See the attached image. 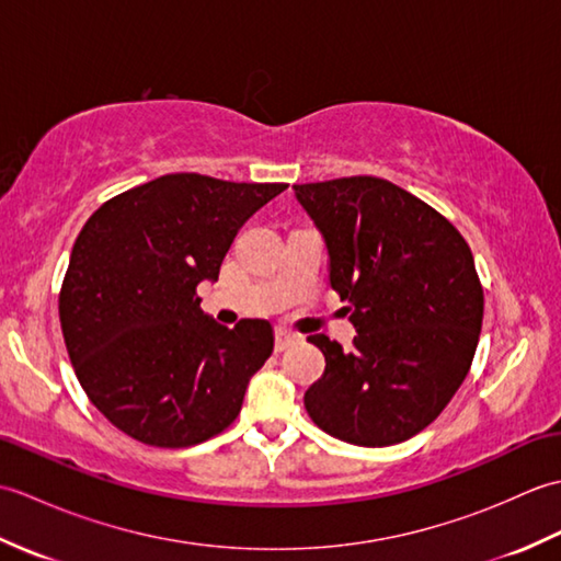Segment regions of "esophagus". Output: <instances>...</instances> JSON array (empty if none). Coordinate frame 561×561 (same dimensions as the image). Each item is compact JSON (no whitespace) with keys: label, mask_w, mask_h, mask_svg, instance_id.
Returning <instances> with one entry per match:
<instances>
[{"label":"esophagus","mask_w":561,"mask_h":561,"mask_svg":"<svg viewBox=\"0 0 561 561\" xmlns=\"http://www.w3.org/2000/svg\"><path fill=\"white\" fill-rule=\"evenodd\" d=\"M296 342H301L299 335H294V332L289 330H277L274 332V352H287L289 347H294Z\"/></svg>","instance_id":"obj_1"}]
</instances>
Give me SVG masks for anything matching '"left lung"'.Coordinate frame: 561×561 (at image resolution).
<instances>
[{
	"label": "left lung",
	"instance_id": "left-lung-1",
	"mask_svg": "<svg viewBox=\"0 0 561 561\" xmlns=\"http://www.w3.org/2000/svg\"><path fill=\"white\" fill-rule=\"evenodd\" d=\"M325 236L330 284L356 328L352 350L328 335L306 390L313 424L354 446L408 440L444 412L478 350L484 291L472 250L444 214L383 178L294 185Z\"/></svg>",
	"mask_w": 561,
	"mask_h": 561
}]
</instances>
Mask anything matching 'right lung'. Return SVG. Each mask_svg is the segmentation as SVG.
I'll use <instances>...</instances> for the list:
<instances>
[{"mask_svg": "<svg viewBox=\"0 0 561 561\" xmlns=\"http://www.w3.org/2000/svg\"><path fill=\"white\" fill-rule=\"evenodd\" d=\"M287 183L169 173L111 197L71 248L59 325L79 383L139 444L187 448L229 428L270 359L267 320L202 313L238 229Z\"/></svg>", "mask_w": 561, "mask_h": 561, "instance_id": "1", "label": "right lung"}]
</instances>
